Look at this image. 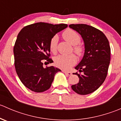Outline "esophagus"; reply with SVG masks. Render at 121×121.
Masks as SVG:
<instances>
[{"label":"esophagus","mask_w":121,"mask_h":121,"mask_svg":"<svg viewBox=\"0 0 121 121\" xmlns=\"http://www.w3.org/2000/svg\"><path fill=\"white\" fill-rule=\"evenodd\" d=\"M63 73H65V74H67V75H71V74H72L71 72L67 71H65V70H63Z\"/></svg>","instance_id":"34e87169"}]
</instances>
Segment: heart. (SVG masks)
I'll use <instances>...</instances> for the list:
<instances>
[{"instance_id":"heart-1","label":"heart","mask_w":121,"mask_h":121,"mask_svg":"<svg viewBox=\"0 0 121 121\" xmlns=\"http://www.w3.org/2000/svg\"><path fill=\"white\" fill-rule=\"evenodd\" d=\"M62 36L67 41L74 46L73 48L74 53L79 56H82L84 52L83 47L79 44L81 42V37L76 31L72 29H68L63 33ZM57 43L58 37L57 36H53L50 41L49 47L50 51L54 54L57 52ZM76 57L74 54L68 56L59 55L54 58V63L56 66L63 69H69L76 63Z\"/></svg>"}]
</instances>
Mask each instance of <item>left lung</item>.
I'll return each mask as SVG.
<instances>
[{
  "label": "left lung",
  "instance_id": "obj_1",
  "mask_svg": "<svg viewBox=\"0 0 121 121\" xmlns=\"http://www.w3.org/2000/svg\"><path fill=\"white\" fill-rule=\"evenodd\" d=\"M69 27L81 35L85 46L83 58L75 67L80 71L74 73L80 81L71 88L78 94H89L96 91L107 77L111 59L109 41L102 31L91 26L72 24Z\"/></svg>",
  "mask_w": 121,
  "mask_h": 121
}]
</instances>
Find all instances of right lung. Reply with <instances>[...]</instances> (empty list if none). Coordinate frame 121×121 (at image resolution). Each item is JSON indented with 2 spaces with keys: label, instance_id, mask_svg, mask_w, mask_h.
Wrapping results in <instances>:
<instances>
[{
  "label": "right lung",
  "instance_id": "obj_1",
  "mask_svg": "<svg viewBox=\"0 0 121 121\" xmlns=\"http://www.w3.org/2000/svg\"><path fill=\"white\" fill-rule=\"evenodd\" d=\"M67 26L36 23L25 26L18 34L13 48L14 66L20 81L29 90L36 92L46 91L50 88L55 74L61 71L53 66L44 68L43 61L53 63L49 58L50 41Z\"/></svg>",
  "mask_w": 121,
  "mask_h": 121
}]
</instances>
